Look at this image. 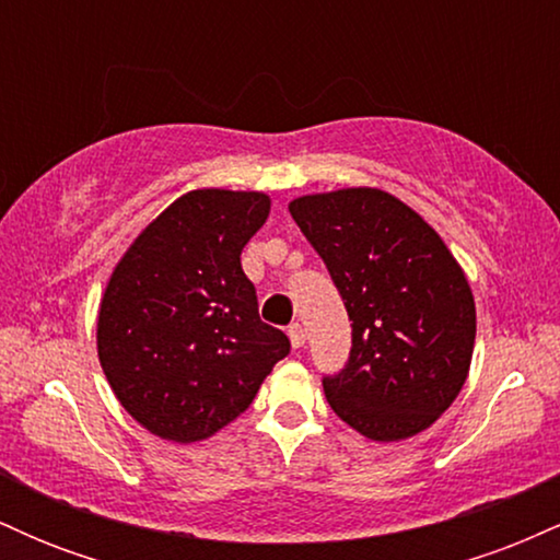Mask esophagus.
I'll return each instance as SVG.
<instances>
[{
	"label": "esophagus",
	"instance_id": "esophagus-1",
	"mask_svg": "<svg viewBox=\"0 0 560 560\" xmlns=\"http://www.w3.org/2000/svg\"><path fill=\"white\" fill-rule=\"evenodd\" d=\"M287 334H289V342H292L294 350H300V347L305 345V329H302L300 324H292V326H289Z\"/></svg>",
	"mask_w": 560,
	"mask_h": 560
}]
</instances>
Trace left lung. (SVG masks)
I'll use <instances>...</instances> for the list:
<instances>
[{"instance_id":"8db88e82","label":"left lung","mask_w":560,"mask_h":560,"mask_svg":"<svg viewBox=\"0 0 560 560\" xmlns=\"http://www.w3.org/2000/svg\"><path fill=\"white\" fill-rule=\"evenodd\" d=\"M289 213L324 258L352 320L350 361L324 376L331 410L376 442L429 429L471 365L477 307L464 268L389 191L305 195Z\"/></svg>"}]
</instances>
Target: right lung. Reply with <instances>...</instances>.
I'll return each instance as SVG.
<instances>
[{
	"mask_svg": "<svg viewBox=\"0 0 560 560\" xmlns=\"http://www.w3.org/2000/svg\"><path fill=\"white\" fill-rule=\"evenodd\" d=\"M271 213L262 191L195 189L133 240L107 281L96 352L120 405L171 442L213 436L289 355L262 324L242 249Z\"/></svg>",
	"mask_w": 560,
	"mask_h": 560,
	"instance_id": "1",
	"label": "right lung"
}]
</instances>
